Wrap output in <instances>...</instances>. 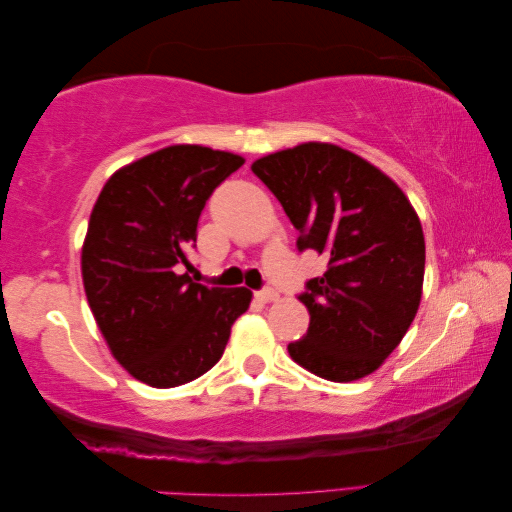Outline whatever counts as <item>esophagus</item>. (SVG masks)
<instances>
[{
	"label": "esophagus",
	"mask_w": 512,
	"mask_h": 512,
	"mask_svg": "<svg viewBox=\"0 0 512 512\" xmlns=\"http://www.w3.org/2000/svg\"><path fill=\"white\" fill-rule=\"evenodd\" d=\"M255 297H257L259 301H264V303H268V301H277V299H279V295H277V290H275V288H262V290H257V292H255Z\"/></svg>",
	"instance_id": "esophagus-1"
}]
</instances>
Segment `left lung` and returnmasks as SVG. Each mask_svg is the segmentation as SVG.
<instances>
[{"instance_id": "obj_1", "label": "left lung", "mask_w": 512, "mask_h": 512, "mask_svg": "<svg viewBox=\"0 0 512 512\" xmlns=\"http://www.w3.org/2000/svg\"><path fill=\"white\" fill-rule=\"evenodd\" d=\"M325 273L299 295L310 328L292 361L334 383L372 374L407 334L424 279V235L407 195L361 156L306 143L253 162Z\"/></svg>"}]
</instances>
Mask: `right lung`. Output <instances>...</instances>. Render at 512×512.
<instances>
[{
    "label": "right lung",
    "instance_id": "right-lung-1",
    "mask_svg": "<svg viewBox=\"0 0 512 512\" xmlns=\"http://www.w3.org/2000/svg\"><path fill=\"white\" fill-rule=\"evenodd\" d=\"M242 156L173 145L118 169L96 200L81 253L83 286L114 358L169 389L220 361L253 292L193 284L189 248L206 200Z\"/></svg>",
    "mask_w": 512,
    "mask_h": 512
}]
</instances>
